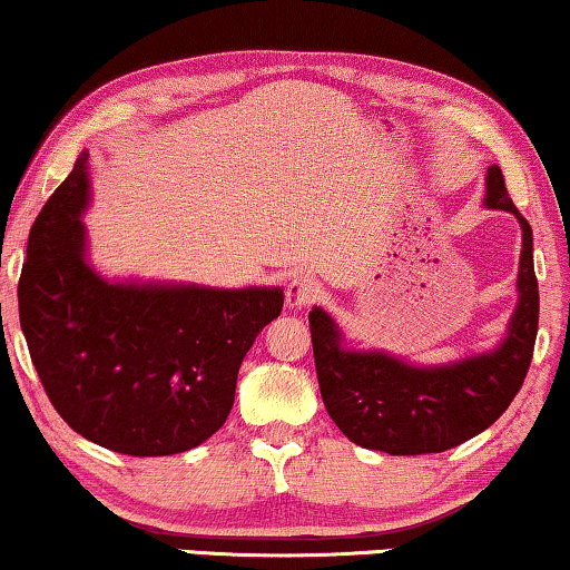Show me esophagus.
I'll return each mask as SVG.
<instances>
[{
  "label": "esophagus",
  "mask_w": 570,
  "mask_h": 570,
  "mask_svg": "<svg viewBox=\"0 0 570 570\" xmlns=\"http://www.w3.org/2000/svg\"><path fill=\"white\" fill-rule=\"evenodd\" d=\"M317 299H320V284L309 276L294 278L292 286L286 288V307L294 312L307 309L309 304H314Z\"/></svg>",
  "instance_id": "obj_1"
}]
</instances>
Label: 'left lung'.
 <instances>
[{
	"mask_svg": "<svg viewBox=\"0 0 570 570\" xmlns=\"http://www.w3.org/2000/svg\"><path fill=\"white\" fill-rule=\"evenodd\" d=\"M487 204L512 212L522 225L520 304L497 351L414 368L384 353L345 351L335 322L317 307L309 312L322 402L351 443L389 455L443 453L494 424L522 389L540 317L532 227L507 194L499 166L489 168Z\"/></svg>",
	"mask_w": 570,
	"mask_h": 570,
	"instance_id": "8db88e82",
	"label": "left lung"
}]
</instances>
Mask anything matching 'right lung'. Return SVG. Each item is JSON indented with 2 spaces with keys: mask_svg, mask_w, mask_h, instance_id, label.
Returning <instances> with one entry per match:
<instances>
[{
  "mask_svg": "<svg viewBox=\"0 0 570 570\" xmlns=\"http://www.w3.org/2000/svg\"><path fill=\"white\" fill-rule=\"evenodd\" d=\"M87 153L30 227L17 302L68 428L122 455H174L223 428L245 353L282 288L109 284L83 261Z\"/></svg>",
  "mask_w": 570,
  "mask_h": 570,
  "instance_id": "add662e5",
  "label": "right lung"
}]
</instances>
